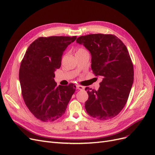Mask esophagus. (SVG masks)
<instances>
[{"label": "esophagus", "mask_w": 155, "mask_h": 155, "mask_svg": "<svg viewBox=\"0 0 155 155\" xmlns=\"http://www.w3.org/2000/svg\"><path fill=\"white\" fill-rule=\"evenodd\" d=\"M76 88L78 89V90H83L84 89V87L83 86H81V85H76Z\"/></svg>", "instance_id": "34e87169"}]
</instances>
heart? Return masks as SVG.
I'll return each mask as SVG.
<instances>
[{
	"mask_svg": "<svg viewBox=\"0 0 155 155\" xmlns=\"http://www.w3.org/2000/svg\"><path fill=\"white\" fill-rule=\"evenodd\" d=\"M86 51H87V50H86L85 49L80 48H79V49L78 50L76 53H83V52H86Z\"/></svg>",
	"mask_w": 155,
	"mask_h": 155,
	"instance_id": "heart-1",
	"label": "heart"
}]
</instances>
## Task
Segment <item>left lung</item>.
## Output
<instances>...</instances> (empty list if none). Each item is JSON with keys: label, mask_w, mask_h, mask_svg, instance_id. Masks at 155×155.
Segmentation results:
<instances>
[{"label": "left lung", "mask_w": 155, "mask_h": 155, "mask_svg": "<svg viewBox=\"0 0 155 155\" xmlns=\"http://www.w3.org/2000/svg\"><path fill=\"white\" fill-rule=\"evenodd\" d=\"M92 56L91 68L102 81L97 91L86 87L85 109L91 116L107 120L118 115L125 105L134 80L133 64L127 48L112 34H90L78 37Z\"/></svg>", "instance_id": "1"}]
</instances>
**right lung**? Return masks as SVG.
Here are the masks:
<instances>
[{
  "mask_svg": "<svg viewBox=\"0 0 155 155\" xmlns=\"http://www.w3.org/2000/svg\"><path fill=\"white\" fill-rule=\"evenodd\" d=\"M76 36L39 37L29 46L19 69L22 95L35 118L44 122L61 117L76 91L73 83L57 87L55 71L61 65L63 51Z\"/></svg>",
  "mask_w": 155,
  "mask_h": 155,
  "instance_id": "add662e5",
  "label": "right lung"
}]
</instances>
